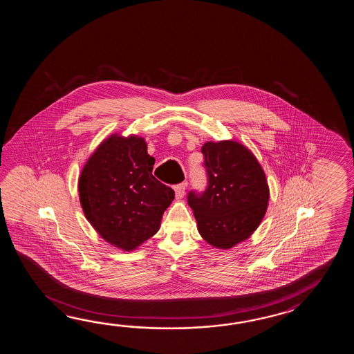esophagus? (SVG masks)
Here are the masks:
<instances>
[{
	"label": "esophagus",
	"mask_w": 354,
	"mask_h": 354,
	"mask_svg": "<svg viewBox=\"0 0 354 354\" xmlns=\"http://www.w3.org/2000/svg\"><path fill=\"white\" fill-rule=\"evenodd\" d=\"M185 191H186V183H180L177 186H174V192H176V198L180 200L185 196Z\"/></svg>",
	"instance_id": "34e87169"
}]
</instances>
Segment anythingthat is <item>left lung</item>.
<instances>
[{
    "instance_id": "1",
    "label": "left lung",
    "mask_w": 354,
    "mask_h": 354,
    "mask_svg": "<svg viewBox=\"0 0 354 354\" xmlns=\"http://www.w3.org/2000/svg\"><path fill=\"white\" fill-rule=\"evenodd\" d=\"M201 151L209 186L203 195L189 192L188 205L203 241L215 248H233L263 220L268 182L256 156L239 142H206Z\"/></svg>"
}]
</instances>
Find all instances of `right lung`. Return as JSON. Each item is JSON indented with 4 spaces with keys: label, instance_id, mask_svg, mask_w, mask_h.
I'll list each match as a JSON object with an SVG mask.
<instances>
[{
    "label": "right lung",
    "instance_id": "obj_1",
    "mask_svg": "<svg viewBox=\"0 0 354 354\" xmlns=\"http://www.w3.org/2000/svg\"><path fill=\"white\" fill-rule=\"evenodd\" d=\"M154 162L144 138L115 133L98 144L80 174L84 216L121 250H136L157 233L174 201V189L151 174Z\"/></svg>",
    "mask_w": 354,
    "mask_h": 354
}]
</instances>
